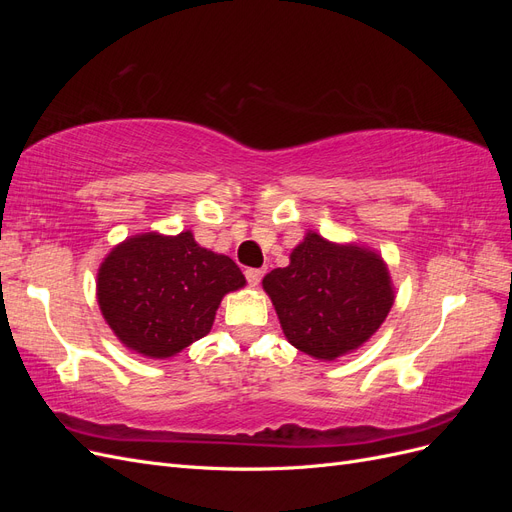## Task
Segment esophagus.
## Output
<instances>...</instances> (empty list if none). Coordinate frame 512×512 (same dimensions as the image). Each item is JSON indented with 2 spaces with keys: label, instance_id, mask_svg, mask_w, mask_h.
Listing matches in <instances>:
<instances>
[{
  "label": "esophagus",
  "instance_id": "34e87169",
  "mask_svg": "<svg viewBox=\"0 0 512 512\" xmlns=\"http://www.w3.org/2000/svg\"><path fill=\"white\" fill-rule=\"evenodd\" d=\"M262 275H265V271H262V269H245V277H247V282H250V286H254V288L260 284Z\"/></svg>",
  "mask_w": 512,
  "mask_h": 512
}]
</instances>
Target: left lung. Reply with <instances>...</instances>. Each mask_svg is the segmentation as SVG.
Returning a JSON list of instances; mask_svg holds the SVG:
<instances>
[{
    "label": "left lung",
    "instance_id": "8db88e82",
    "mask_svg": "<svg viewBox=\"0 0 512 512\" xmlns=\"http://www.w3.org/2000/svg\"><path fill=\"white\" fill-rule=\"evenodd\" d=\"M288 342L318 361L359 350L395 303L384 258L359 243H335L314 230L290 252L288 267L262 280Z\"/></svg>",
    "mask_w": 512,
    "mask_h": 512
}]
</instances>
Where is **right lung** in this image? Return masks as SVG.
Instances as JSON below:
<instances>
[{
  "instance_id": "obj_1",
  "label": "right lung",
  "mask_w": 512,
  "mask_h": 512,
  "mask_svg": "<svg viewBox=\"0 0 512 512\" xmlns=\"http://www.w3.org/2000/svg\"><path fill=\"white\" fill-rule=\"evenodd\" d=\"M243 286L235 260L200 247L192 230H151L123 239L104 256L96 297L123 346L162 361L205 337L222 299Z\"/></svg>"
}]
</instances>
